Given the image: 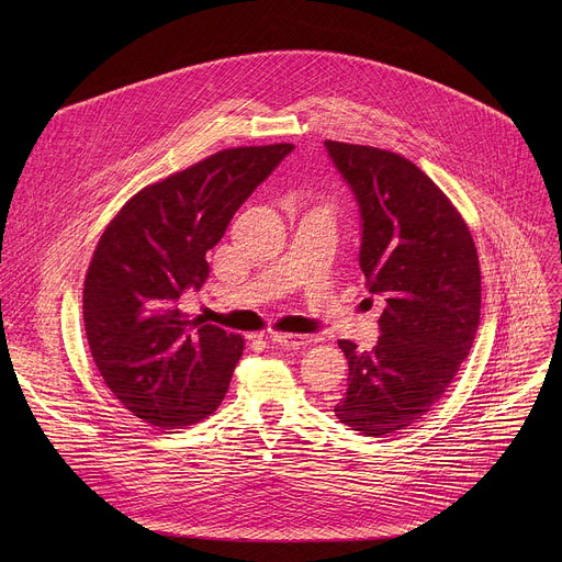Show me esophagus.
I'll return each instance as SVG.
<instances>
[{"label":"esophagus","mask_w":562,"mask_h":562,"mask_svg":"<svg viewBox=\"0 0 562 562\" xmlns=\"http://www.w3.org/2000/svg\"><path fill=\"white\" fill-rule=\"evenodd\" d=\"M271 342L282 349H300L317 342V336L308 334H271Z\"/></svg>","instance_id":"obj_1"}]
</instances>
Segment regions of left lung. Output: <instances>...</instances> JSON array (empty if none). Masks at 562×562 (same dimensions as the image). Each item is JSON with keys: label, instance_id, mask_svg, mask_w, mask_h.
Here are the masks:
<instances>
[{"label": "left lung", "instance_id": "left-lung-1", "mask_svg": "<svg viewBox=\"0 0 562 562\" xmlns=\"http://www.w3.org/2000/svg\"><path fill=\"white\" fill-rule=\"evenodd\" d=\"M360 213V269L384 300L373 351L349 340V386L340 423L386 436L418 423L469 356L480 325V267L473 237L447 195L391 150L325 142Z\"/></svg>", "mask_w": 562, "mask_h": 562}]
</instances>
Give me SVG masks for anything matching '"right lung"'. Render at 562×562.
<instances>
[{"mask_svg":"<svg viewBox=\"0 0 562 562\" xmlns=\"http://www.w3.org/2000/svg\"><path fill=\"white\" fill-rule=\"evenodd\" d=\"M293 148L220 150L142 189L102 233L85 280L87 338L106 386L144 423L193 425L224 400L245 340L187 319L180 297L204 284L206 251Z\"/></svg>","mask_w":562,"mask_h":562,"instance_id":"add662e5","label":"right lung"}]
</instances>
